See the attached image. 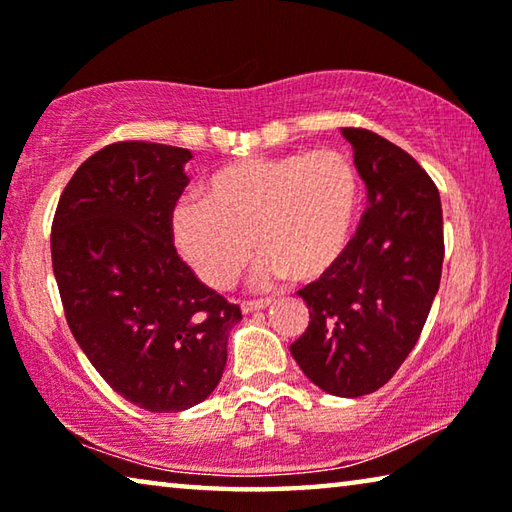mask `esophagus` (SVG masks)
<instances>
[{
	"label": "esophagus",
	"instance_id": "1",
	"mask_svg": "<svg viewBox=\"0 0 512 512\" xmlns=\"http://www.w3.org/2000/svg\"><path fill=\"white\" fill-rule=\"evenodd\" d=\"M271 298H259V300H244L241 302V311H244V314H250V311H259V309H264V307H268L271 305Z\"/></svg>",
	"mask_w": 512,
	"mask_h": 512
}]
</instances>
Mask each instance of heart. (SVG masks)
<instances>
[{
	"mask_svg": "<svg viewBox=\"0 0 512 512\" xmlns=\"http://www.w3.org/2000/svg\"><path fill=\"white\" fill-rule=\"evenodd\" d=\"M359 201V173L341 151L248 158L216 171L203 198L173 207V241L212 289L239 280L255 244L262 280L309 282L345 255Z\"/></svg>",
	"mask_w": 512,
	"mask_h": 512,
	"instance_id": "obj_1",
	"label": "heart"
}]
</instances>
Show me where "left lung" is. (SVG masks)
<instances>
[{
    "label": "left lung",
    "mask_w": 512,
    "mask_h": 512,
    "mask_svg": "<svg viewBox=\"0 0 512 512\" xmlns=\"http://www.w3.org/2000/svg\"><path fill=\"white\" fill-rule=\"evenodd\" d=\"M368 189V210L332 271L298 291L309 325L291 354L325 393H375L420 339L443 275L438 187L400 146L341 128Z\"/></svg>",
    "instance_id": "8db88e82"
}]
</instances>
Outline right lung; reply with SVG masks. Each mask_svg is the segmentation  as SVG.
<instances>
[{
  "instance_id": "right-lung-1",
  "label": "right lung",
  "mask_w": 512,
  "mask_h": 512,
  "mask_svg": "<svg viewBox=\"0 0 512 512\" xmlns=\"http://www.w3.org/2000/svg\"><path fill=\"white\" fill-rule=\"evenodd\" d=\"M187 149L142 140L90 155L51 223V264L67 325L119 393L178 413L219 386L239 305L201 284L173 246L171 214L189 183Z\"/></svg>"
}]
</instances>
